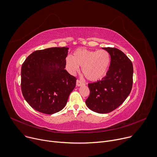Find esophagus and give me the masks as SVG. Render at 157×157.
Wrapping results in <instances>:
<instances>
[{
    "mask_svg": "<svg viewBox=\"0 0 157 157\" xmlns=\"http://www.w3.org/2000/svg\"><path fill=\"white\" fill-rule=\"evenodd\" d=\"M85 85V83L81 81L80 80H77L76 81V86H83Z\"/></svg>",
    "mask_w": 157,
    "mask_h": 157,
    "instance_id": "1",
    "label": "esophagus"
}]
</instances>
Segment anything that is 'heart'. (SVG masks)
<instances>
[{
  "label": "heart",
  "mask_w": 157,
  "mask_h": 157,
  "mask_svg": "<svg viewBox=\"0 0 157 157\" xmlns=\"http://www.w3.org/2000/svg\"><path fill=\"white\" fill-rule=\"evenodd\" d=\"M111 57L107 51L78 49L71 56L65 59L66 68L71 74H75L81 67V72L90 81L103 79L110 65Z\"/></svg>",
  "instance_id": "1"
}]
</instances>
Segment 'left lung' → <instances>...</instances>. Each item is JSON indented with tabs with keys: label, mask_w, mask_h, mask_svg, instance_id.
Returning a JSON list of instances; mask_svg holds the SVG:
<instances>
[{
	"label": "left lung",
	"mask_w": 157,
	"mask_h": 157,
	"mask_svg": "<svg viewBox=\"0 0 157 157\" xmlns=\"http://www.w3.org/2000/svg\"><path fill=\"white\" fill-rule=\"evenodd\" d=\"M111 57L106 76L101 80L88 85L90 95L87 107L99 113L115 110L130 94L133 85V64L126 54L118 49L104 47Z\"/></svg>",
	"instance_id": "obj_1"
}]
</instances>
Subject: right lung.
I'll use <instances>...</instances> for the list:
<instances>
[{
  "instance_id": "right-lung-1",
  "label": "right lung",
  "mask_w": 157,
  "mask_h": 157,
  "mask_svg": "<svg viewBox=\"0 0 157 157\" xmlns=\"http://www.w3.org/2000/svg\"><path fill=\"white\" fill-rule=\"evenodd\" d=\"M68 47H51L33 52L21 69V89L35 110L53 114L65 106L76 78L65 69Z\"/></svg>"
}]
</instances>
